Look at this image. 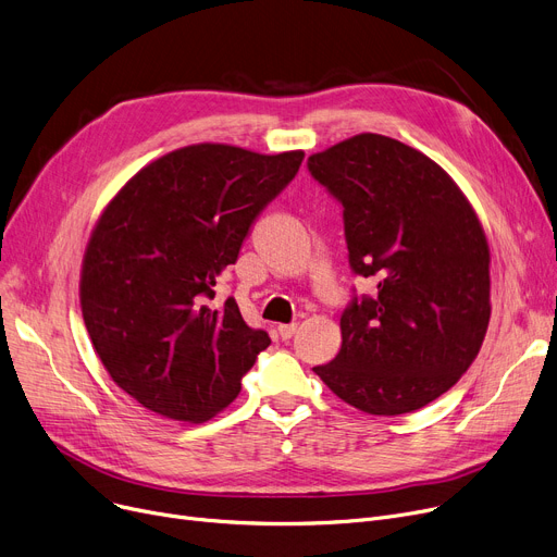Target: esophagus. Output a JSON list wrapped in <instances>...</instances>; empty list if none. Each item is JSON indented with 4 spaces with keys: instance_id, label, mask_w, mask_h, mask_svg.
Masks as SVG:
<instances>
[{
    "instance_id": "1",
    "label": "esophagus",
    "mask_w": 557,
    "mask_h": 557,
    "mask_svg": "<svg viewBox=\"0 0 557 557\" xmlns=\"http://www.w3.org/2000/svg\"><path fill=\"white\" fill-rule=\"evenodd\" d=\"M296 330H298V323H290V325H280V327H277V332H280V336H282V341H288L290 336L296 334Z\"/></svg>"
}]
</instances>
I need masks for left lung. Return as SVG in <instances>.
<instances>
[{"label": "left lung", "mask_w": 557, "mask_h": 557, "mask_svg": "<svg viewBox=\"0 0 557 557\" xmlns=\"http://www.w3.org/2000/svg\"><path fill=\"white\" fill-rule=\"evenodd\" d=\"M307 169L343 208L349 269L376 282L374 296L352 294L341 352L313 372L370 416L418 411L458 382L487 332L483 227L449 175L393 137H349Z\"/></svg>", "instance_id": "left-lung-1"}]
</instances>
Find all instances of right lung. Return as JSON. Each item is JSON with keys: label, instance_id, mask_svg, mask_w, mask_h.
<instances>
[{"label": "right lung", "instance_id": "add662e5", "mask_svg": "<svg viewBox=\"0 0 557 557\" xmlns=\"http://www.w3.org/2000/svg\"><path fill=\"white\" fill-rule=\"evenodd\" d=\"M302 160L185 146L144 166L106 208L83 259V320L112 382L149 411L212 418L271 345L234 298L212 302L214 286Z\"/></svg>", "mask_w": 557, "mask_h": 557}]
</instances>
